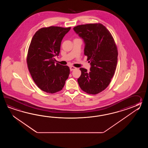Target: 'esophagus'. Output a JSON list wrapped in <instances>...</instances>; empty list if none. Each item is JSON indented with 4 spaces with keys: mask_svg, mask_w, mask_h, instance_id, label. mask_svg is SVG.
Segmentation results:
<instances>
[{
    "mask_svg": "<svg viewBox=\"0 0 148 148\" xmlns=\"http://www.w3.org/2000/svg\"><path fill=\"white\" fill-rule=\"evenodd\" d=\"M76 69H77V68H75V66H71L70 67V71H73V70Z\"/></svg>",
    "mask_w": 148,
    "mask_h": 148,
    "instance_id": "34e87169",
    "label": "esophagus"
}]
</instances>
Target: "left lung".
<instances>
[{
  "instance_id": "obj_1",
  "label": "left lung",
  "mask_w": 148,
  "mask_h": 148,
  "mask_svg": "<svg viewBox=\"0 0 148 148\" xmlns=\"http://www.w3.org/2000/svg\"><path fill=\"white\" fill-rule=\"evenodd\" d=\"M73 29L84 40V54L90 62V71L80 68L78 82L82 90L96 95L110 85L116 68L118 51L110 32L101 23L78 25Z\"/></svg>"
}]
</instances>
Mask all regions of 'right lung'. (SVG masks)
I'll list each match as a JSON object with an SVG mask.
<instances>
[{
	"instance_id": "add662e5",
	"label": "right lung",
	"mask_w": 148,
	"mask_h": 148,
	"mask_svg": "<svg viewBox=\"0 0 148 148\" xmlns=\"http://www.w3.org/2000/svg\"><path fill=\"white\" fill-rule=\"evenodd\" d=\"M71 27L50 26L36 32L28 47L26 61L28 70L36 85L42 90L53 94L62 89L68 78L67 66L55 64L64 36Z\"/></svg>"
}]
</instances>
